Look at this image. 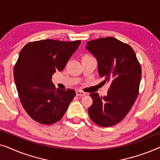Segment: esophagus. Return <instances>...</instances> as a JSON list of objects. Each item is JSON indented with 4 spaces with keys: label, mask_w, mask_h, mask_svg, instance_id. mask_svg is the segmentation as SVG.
<instances>
[{
    "label": "esophagus",
    "mask_w": 160,
    "mask_h": 160,
    "mask_svg": "<svg viewBox=\"0 0 160 160\" xmlns=\"http://www.w3.org/2000/svg\"><path fill=\"white\" fill-rule=\"evenodd\" d=\"M76 95L77 96H84V95H85V92H84L83 91H81V90H77L76 92Z\"/></svg>",
    "instance_id": "34e87169"
}]
</instances>
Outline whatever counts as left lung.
I'll return each instance as SVG.
<instances>
[{
    "label": "left lung",
    "mask_w": 160,
    "mask_h": 160,
    "mask_svg": "<svg viewBox=\"0 0 160 160\" xmlns=\"http://www.w3.org/2000/svg\"><path fill=\"white\" fill-rule=\"evenodd\" d=\"M85 48L97 60L99 76L110 84L107 95L90 94L89 117L99 126H113L126 117L136 100L141 65L132 48L113 37L88 41Z\"/></svg>",
    "instance_id": "obj_1"
}]
</instances>
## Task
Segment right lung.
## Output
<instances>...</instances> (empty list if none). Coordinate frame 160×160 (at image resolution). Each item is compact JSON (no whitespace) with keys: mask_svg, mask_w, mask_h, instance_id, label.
<instances>
[{"mask_svg":"<svg viewBox=\"0 0 160 160\" xmlns=\"http://www.w3.org/2000/svg\"><path fill=\"white\" fill-rule=\"evenodd\" d=\"M80 43L47 39L28 43L21 50L14 68L15 84L23 108L38 123L60 120L75 97L73 89H56L52 76L62 71Z\"/></svg>","mask_w":160,"mask_h":160,"instance_id":"1","label":"right lung"}]
</instances>
